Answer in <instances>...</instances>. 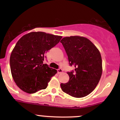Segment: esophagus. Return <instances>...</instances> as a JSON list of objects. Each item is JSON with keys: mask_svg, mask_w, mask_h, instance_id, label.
<instances>
[{"mask_svg": "<svg viewBox=\"0 0 120 120\" xmlns=\"http://www.w3.org/2000/svg\"><path fill=\"white\" fill-rule=\"evenodd\" d=\"M57 73L58 74H60V73H61V72H63V70L61 68H59V69H57Z\"/></svg>", "mask_w": 120, "mask_h": 120, "instance_id": "esophagus-1", "label": "esophagus"}]
</instances>
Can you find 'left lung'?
<instances>
[{
    "label": "left lung",
    "mask_w": 120,
    "mask_h": 120,
    "mask_svg": "<svg viewBox=\"0 0 120 120\" xmlns=\"http://www.w3.org/2000/svg\"><path fill=\"white\" fill-rule=\"evenodd\" d=\"M68 56L70 66L74 71L67 72L70 79L60 84L64 92L74 98H83L95 89L102 74L100 53L91 41L86 38L73 36L60 41Z\"/></svg>",
    "instance_id": "1"
}]
</instances>
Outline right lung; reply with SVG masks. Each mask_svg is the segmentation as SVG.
Masks as SVG:
<instances>
[{"label":"right lung","mask_w":120,"mask_h":120,"mask_svg":"<svg viewBox=\"0 0 120 120\" xmlns=\"http://www.w3.org/2000/svg\"><path fill=\"white\" fill-rule=\"evenodd\" d=\"M61 36L32 32L19 39L10 58L11 72L17 85L25 92L34 94L48 86L56 70L43 64L46 53L55 46Z\"/></svg>","instance_id":"right-lung-1"}]
</instances>
